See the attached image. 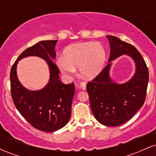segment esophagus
<instances>
[{
  "label": "esophagus",
  "instance_id": "1",
  "mask_svg": "<svg viewBox=\"0 0 156 156\" xmlns=\"http://www.w3.org/2000/svg\"><path fill=\"white\" fill-rule=\"evenodd\" d=\"M80 87L82 90H85L86 88H87V84H86L85 82H81V83H80Z\"/></svg>",
  "mask_w": 156,
  "mask_h": 156
}]
</instances>
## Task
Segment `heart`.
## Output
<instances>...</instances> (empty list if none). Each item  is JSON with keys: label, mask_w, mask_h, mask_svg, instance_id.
Wrapping results in <instances>:
<instances>
[{"label": "heart", "mask_w": 156, "mask_h": 156, "mask_svg": "<svg viewBox=\"0 0 156 156\" xmlns=\"http://www.w3.org/2000/svg\"><path fill=\"white\" fill-rule=\"evenodd\" d=\"M106 51L101 43L87 42L67 46L63 58H58L56 64L65 76L71 77L78 67L80 75L87 80L98 77L104 69Z\"/></svg>", "instance_id": "1"}]
</instances>
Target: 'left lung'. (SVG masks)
Wrapping results in <instances>:
<instances>
[{
	"label": "left lung",
	"mask_w": 156,
	"mask_h": 156,
	"mask_svg": "<svg viewBox=\"0 0 156 156\" xmlns=\"http://www.w3.org/2000/svg\"><path fill=\"white\" fill-rule=\"evenodd\" d=\"M111 53L108 64L102 73L87 85L91 108L96 119L105 126H119L131 119L144 104L149 73L141 53L134 46L114 36H107ZM126 55L135 63L132 78L118 84L110 76L112 61Z\"/></svg>",
	"instance_id": "8db88e82"
}]
</instances>
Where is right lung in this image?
Instances as JSON below:
<instances>
[{
    "label": "right lung",
    "mask_w": 156,
    "mask_h": 156,
    "mask_svg": "<svg viewBox=\"0 0 156 156\" xmlns=\"http://www.w3.org/2000/svg\"><path fill=\"white\" fill-rule=\"evenodd\" d=\"M58 40L41 41L27 48L19 55L10 73L11 92L15 107L32 126L44 132H53L65 126L71 116L75 84H64L59 69L53 64ZM38 56L46 60L50 72L49 81L39 90H29L22 85L16 74L20 60Z\"/></svg>",
    "instance_id": "right-lung-1"
}]
</instances>
